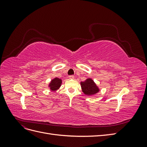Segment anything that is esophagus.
<instances>
[{
  "instance_id": "1",
  "label": "esophagus",
  "mask_w": 147,
  "mask_h": 147,
  "mask_svg": "<svg viewBox=\"0 0 147 147\" xmlns=\"http://www.w3.org/2000/svg\"><path fill=\"white\" fill-rule=\"evenodd\" d=\"M69 78L70 79H74V75H69Z\"/></svg>"
}]
</instances>
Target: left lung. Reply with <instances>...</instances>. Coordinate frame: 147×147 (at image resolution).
<instances>
[{
  "mask_svg": "<svg viewBox=\"0 0 147 147\" xmlns=\"http://www.w3.org/2000/svg\"><path fill=\"white\" fill-rule=\"evenodd\" d=\"M82 91L85 94L92 95L99 91V89L91 79L88 78L83 82H81Z\"/></svg>",
  "mask_w": 147,
  "mask_h": 147,
  "instance_id": "1",
  "label": "left lung"
}]
</instances>
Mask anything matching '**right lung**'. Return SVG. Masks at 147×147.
<instances>
[{"instance_id": "1", "label": "right lung", "mask_w": 147, "mask_h": 147, "mask_svg": "<svg viewBox=\"0 0 147 147\" xmlns=\"http://www.w3.org/2000/svg\"><path fill=\"white\" fill-rule=\"evenodd\" d=\"M61 83H62V81H61V80L59 78H56L55 79H53L51 81V83L50 84V89L51 90H53V91L57 90V88L60 87Z\"/></svg>"}]
</instances>
